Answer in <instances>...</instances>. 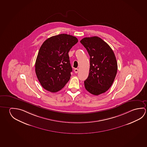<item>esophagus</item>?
<instances>
[{
    "mask_svg": "<svg viewBox=\"0 0 147 147\" xmlns=\"http://www.w3.org/2000/svg\"><path fill=\"white\" fill-rule=\"evenodd\" d=\"M79 71V69H74V72L75 73H77Z\"/></svg>",
    "mask_w": 147,
    "mask_h": 147,
    "instance_id": "esophagus-1",
    "label": "esophagus"
}]
</instances>
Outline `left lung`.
Instances as JSON below:
<instances>
[{"mask_svg":"<svg viewBox=\"0 0 147 147\" xmlns=\"http://www.w3.org/2000/svg\"><path fill=\"white\" fill-rule=\"evenodd\" d=\"M80 42L87 49L90 61L89 74L84 80L88 91L98 95L108 91L117 71V63L112 49L97 36L85 37Z\"/></svg>","mask_w":147,"mask_h":147,"instance_id":"obj_1","label":"left lung"}]
</instances>
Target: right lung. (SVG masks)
<instances>
[{
	"label": "right lung",
	"instance_id": "1",
	"mask_svg": "<svg viewBox=\"0 0 147 147\" xmlns=\"http://www.w3.org/2000/svg\"><path fill=\"white\" fill-rule=\"evenodd\" d=\"M77 42L74 36L61 34L49 38L41 45L35 62V73L46 90L59 91L70 80L72 68L68 53Z\"/></svg>",
	"mask_w": 147,
	"mask_h": 147
}]
</instances>
